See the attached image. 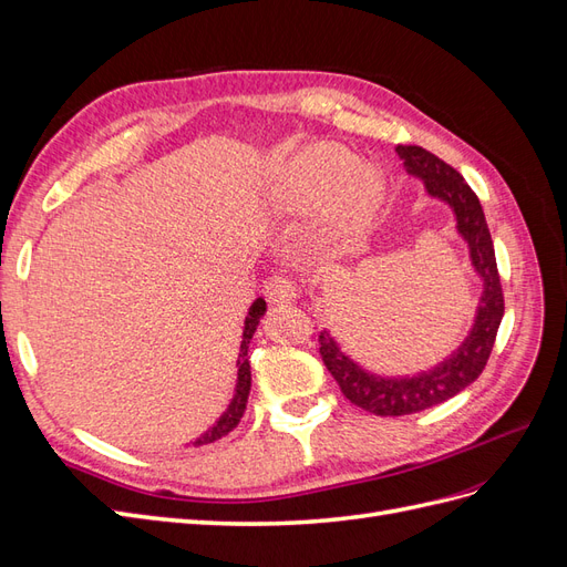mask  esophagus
Masks as SVG:
<instances>
[{
  "label": "esophagus",
  "mask_w": 567,
  "mask_h": 567,
  "mask_svg": "<svg viewBox=\"0 0 567 567\" xmlns=\"http://www.w3.org/2000/svg\"><path fill=\"white\" fill-rule=\"evenodd\" d=\"M265 296L271 305H288L296 300V284L286 277H271L265 284Z\"/></svg>",
  "instance_id": "obj_1"
}]
</instances>
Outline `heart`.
<instances>
[{
	"label": "heart",
	"instance_id": "1",
	"mask_svg": "<svg viewBox=\"0 0 567 567\" xmlns=\"http://www.w3.org/2000/svg\"><path fill=\"white\" fill-rule=\"evenodd\" d=\"M326 195L323 231L333 238L362 234L385 198V182L373 167H357L346 146L319 142L288 161L277 179L274 198L284 208H302Z\"/></svg>",
	"mask_w": 567,
	"mask_h": 567
}]
</instances>
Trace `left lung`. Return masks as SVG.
Instances as JSON below:
<instances>
[{"label": "left lung", "mask_w": 567, "mask_h": 567, "mask_svg": "<svg viewBox=\"0 0 567 567\" xmlns=\"http://www.w3.org/2000/svg\"><path fill=\"white\" fill-rule=\"evenodd\" d=\"M398 156L411 177L423 182L425 194L442 200L454 215L456 234L468 248L471 267L483 284L468 336L461 346L431 369L404 375H385L362 367L352 359L331 331H321L319 352L326 369L346 398L375 416H404L452 400L483 373L494 348L496 331L504 317V293L496 271L494 244L487 219L473 188L454 167L421 146H398Z\"/></svg>", "instance_id": "left-lung-1"}]
</instances>
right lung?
I'll return each mask as SVG.
<instances>
[{
	"mask_svg": "<svg viewBox=\"0 0 567 567\" xmlns=\"http://www.w3.org/2000/svg\"><path fill=\"white\" fill-rule=\"evenodd\" d=\"M267 312V302L265 298H257L250 310L248 317L244 321V336H241V350H238V359H236V388H234V398L229 402V406L221 411V416L205 431L203 435H198L194 442V447H200V444H210L215 440H221L225 435H229L234 427L241 423L244 414H246V404H248V394H250V362H248V346L252 340V333L257 331V323L265 317Z\"/></svg>",
	"mask_w": 567,
	"mask_h": 567,
	"instance_id": "1",
	"label": "right lung"
}]
</instances>
